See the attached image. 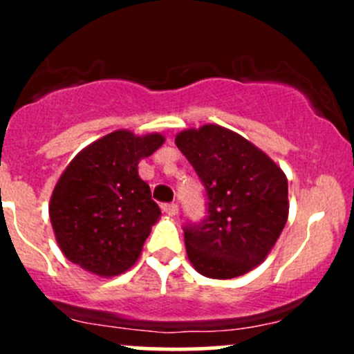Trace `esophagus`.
<instances>
[{
    "label": "esophagus",
    "mask_w": 354,
    "mask_h": 354,
    "mask_svg": "<svg viewBox=\"0 0 354 354\" xmlns=\"http://www.w3.org/2000/svg\"><path fill=\"white\" fill-rule=\"evenodd\" d=\"M178 205L176 203H164L162 205V212L164 214H167V216H171V217H174V216H178Z\"/></svg>",
    "instance_id": "esophagus-1"
}]
</instances>
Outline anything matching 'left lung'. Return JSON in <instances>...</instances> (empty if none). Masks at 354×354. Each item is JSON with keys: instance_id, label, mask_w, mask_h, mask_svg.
<instances>
[{"instance_id": "8db88e82", "label": "left lung", "mask_w": 354, "mask_h": 354, "mask_svg": "<svg viewBox=\"0 0 354 354\" xmlns=\"http://www.w3.org/2000/svg\"><path fill=\"white\" fill-rule=\"evenodd\" d=\"M174 142L209 198L207 219L185 230L188 260L210 279L243 276L267 259L286 226V174L262 149L221 124L187 128Z\"/></svg>"}]
</instances>
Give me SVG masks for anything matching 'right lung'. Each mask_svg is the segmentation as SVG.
<instances>
[{"instance_id": "obj_1", "label": "right lung", "mask_w": 354, "mask_h": 354, "mask_svg": "<svg viewBox=\"0 0 354 354\" xmlns=\"http://www.w3.org/2000/svg\"><path fill=\"white\" fill-rule=\"evenodd\" d=\"M166 137L116 130L82 149L59 176L49 217L63 255L99 277L120 276L140 257L160 209L138 162Z\"/></svg>"}]
</instances>
